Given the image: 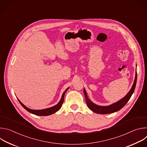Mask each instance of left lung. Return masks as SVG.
I'll list each match as a JSON object with an SVG mask.
<instances>
[{
    "label": "left lung",
    "mask_w": 147,
    "mask_h": 147,
    "mask_svg": "<svg viewBox=\"0 0 147 147\" xmlns=\"http://www.w3.org/2000/svg\"><path fill=\"white\" fill-rule=\"evenodd\" d=\"M137 71H136V76L134 81L133 82V84L131 88L129 91V92L124 97H123L122 99L119 100V101L112 103L110 105L108 106H99L98 105L95 104L93 103L88 97L87 92L86 91V89L84 88V94L85 95V98L86 100V103L88 107L94 112L98 113V114H108V113H112L116 112L119 110H120L122 108H123L125 105L127 103V102L130 99L131 95H133L136 86V82H137Z\"/></svg>",
    "instance_id": "left-lung-1"
}]
</instances>
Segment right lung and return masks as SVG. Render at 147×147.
Here are the masks:
<instances>
[{
  "mask_svg": "<svg viewBox=\"0 0 147 147\" xmlns=\"http://www.w3.org/2000/svg\"><path fill=\"white\" fill-rule=\"evenodd\" d=\"M68 89H69V88H67L64 91V92L63 93L61 98L60 101L57 103V104H56V105H55V106H53L52 107H51V108H47V109H44L34 110V109H30V108L26 107L24 105L22 102H21L18 98H17V99L19 101L20 103L22 105V106L26 110H27L28 112H29L30 113H31L32 114H34V115H37V116H49V115H52V114L55 113V112L58 111L61 108V107L62 106V104H63V101H64L65 95L66 91L68 90Z\"/></svg>",
  "mask_w": 147,
  "mask_h": 147,
  "instance_id": "right-lung-1",
  "label": "right lung"
}]
</instances>
